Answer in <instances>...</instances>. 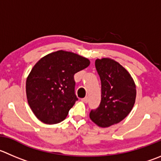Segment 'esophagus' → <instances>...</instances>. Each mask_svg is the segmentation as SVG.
<instances>
[{
	"label": "esophagus",
	"instance_id": "1",
	"mask_svg": "<svg viewBox=\"0 0 161 161\" xmlns=\"http://www.w3.org/2000/svg\"><path fill=\"white\" fill-rule=\"evenodd\" d=\"M82 101H83V102L87 103V102H88V101H89V99H88V97H85V98H82Z\"/></svg>",
	"mask_w": 161,
	"mask_h": 161
}]
</instances>
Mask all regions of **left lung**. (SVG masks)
<instances>
[{
  "label": "left lung",
  "instance_id": "1",
  "mask_svg": "<svg viewBox=\"0 0 161 161\" xmlns=\"http://www.w3.org/2000/svg\"><path fill=\"white\" fill-rule=\"evenodd\" d=\"M95 68L101 79V100L90 117L99 127H108L130 113L135 102L136 87L128 71L111 59H97Z\"/></svg>",
  "mask_w": 161,
  "mask_h": 161
}]
</instances>
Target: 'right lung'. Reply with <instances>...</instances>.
Listing matches in <instances>:
<instances>
[{
    "instance_id": "right-lung-1",
    "label": "right lung",
    "mask_w": 161,
    "mask_h": 161,
    "mask_svg": "<svg viewBox=\"0 0 161 161\" xmlns=\"http://www.w3.org/2000/svg\"><path fill=\"white\" fill-rule=\"evenodd\" d=\"M90 65L88 59L65 51L46 56L26 79L28 104L34 115L47 124L64 119L78 98L74 75Z\"/></svg>"
}]
</instances>
